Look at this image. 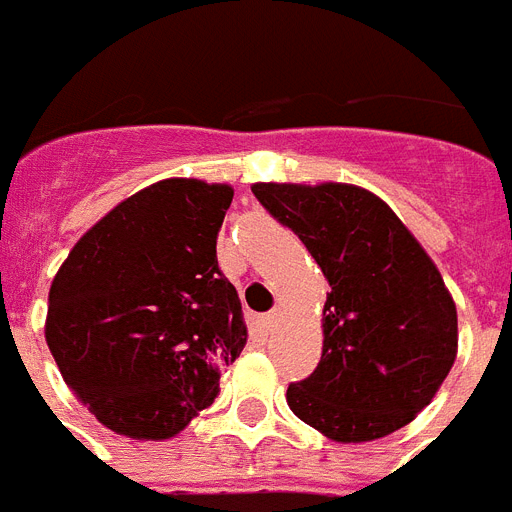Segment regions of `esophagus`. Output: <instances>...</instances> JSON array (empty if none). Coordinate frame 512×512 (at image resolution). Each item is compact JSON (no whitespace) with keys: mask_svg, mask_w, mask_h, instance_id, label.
Masks as SVG:
<instances>
[{"mask_svg":"<svg viewBox=\"0 0 512 512\" xmlns=\"http://www.w3.org/2000/svg\"><path fill=\"white\" fill-rule=\"evenodd\" d=\"M280 317H282L280 309H272V312H269L267 317H264V327H267V330H272V327H277V322H280Z\"/></svg>","mask_w":512,"mask_h":512,"instance_id":"34e87169","label":"esophagus"}]
</instances>
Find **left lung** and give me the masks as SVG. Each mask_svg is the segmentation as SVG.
Segmentation results:
<instances>
[{
	"label": "left lung",
	"mask_w": 512,
	"mask_h": 512,
	"mask_svg": "<svg viewBox=\"0 0 512 512\" xmlns=\"http://www.w3.org/2000/svg\"><path fill=\"white\" fill-rule=\"evenodd\" d=\"M251 190L301 237L330 285L320 365L288 386L293 415L341 444L412 423L457 357L455 301L431 256L388 203L357 185Z\"/></svg>",
	"instance_id": "8db88e82"
}]
</instances>
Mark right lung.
I'll return each mask as SVG.
<instances>
[{
    "label": "right lung",
    "mask_w": 512,
    "mask_h": 512,
    "mask_svg": "<svg viewBox=\"0 0 512 512\" xmlns=\"http://www.w3.org/2000/svg\"><path fill=\"white\" fill-rule=\"evenodd\" d=\"M232 195L230 185L161 179L102 216L57 269L44 338L76 399L110 431L177 436L240 357L243 309L216 261Z\"/></svg>",
    "instance_id": "1"
}]
</instances>
